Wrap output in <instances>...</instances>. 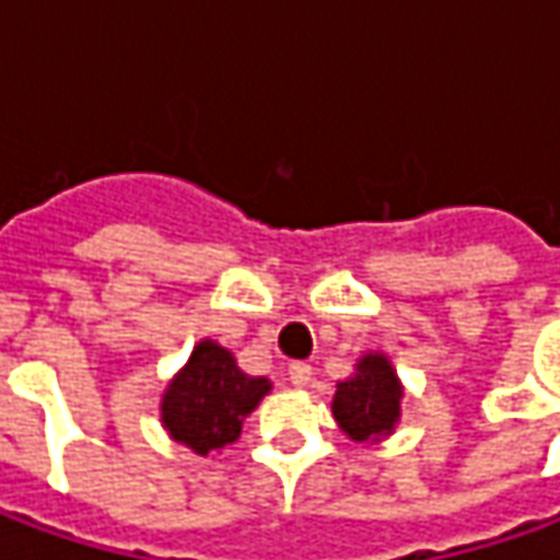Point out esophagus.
I'll return each mask as SVG.
<instances>
[{
  "instance_id": "obj_1",
  "label": "esophagus",
  "mask_w": 560,
  "mask_h": 560,
  "mask_svg": "<svg viewBox=\"0 0 560 560\" xmlns=\"http://www.w3.org/2000/svg\"><path fill=\"white\" fill-rule=\"evenodd\" d=\"M290 380H292V386H305V383L312 380V364H305V361H292Z\"/></svg>"
}]
</instances>
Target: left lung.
I'll return each mask as SVG.
<instances>
[{"label":"left lung","mask_w":560,"mask_h":560,"mask_svg":"<svg viewBox=\"0 0 560 560\" xmlns=\"http://www.w3.org/2000/svg\"><path fill=\"white\" fill-rule=\"evenodd\" d=\"M398 398L401 386L393 364L383 355H364L358 361V374L336 386L334 418L352 440H374L393 433Z\"/></svg>","instance_id":"obj_1"}]
</instances>
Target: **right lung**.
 Wrapping results in <instances>:
<instances>
[{"label": "right lung", "mask_w": 560, "mask_h": 560, "mask_svg": "<svg viewBox=\"0 0 560 560\" xmlns=\"http://www.w3.org/2000/svg\"><path fill=\"white\" fill-rule=\"evenodd\" d=\"M268 389L265 376L243 374L224 346L205 339L167 386L162 420L174 440L208 455L236 442L243 418L255 411Z\"/></svg>", "instance_id": "add662e5"}]
</instances>
